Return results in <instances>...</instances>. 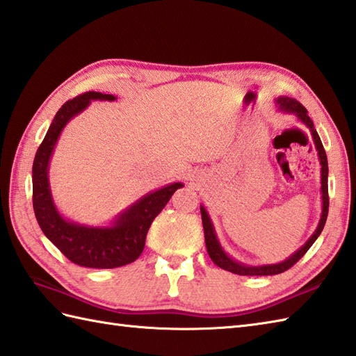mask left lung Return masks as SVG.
Instances as JSON below:
<instances>
[{
	"label": "left lung",
	"mask_w": 356,
	"mask_h": 356,
	"mask_svg": "<svg viewBox=\"0 0 356 356\" xmlns=\"http://www.w3.org/2000/svg\"><path fill=\"white\" fill-rule=\"evenodd\" d=\"M275 106H277V111L283 114H292L300 123H303L307 129L311 131V136L314 138L315 149L318 152V160L321 164V216L318 220V225L315 228V232L311 234V238L305 242L296 252L283 260L279 264H270V265H247L242 264L239 260L233 259L228 252L222 248L220 245L218 234L215 230V225L211 222V218L209 215L207 209L201 204V218H202V227H204V236H205V247H207L209 256L213 260V264L222 268L225 271H230L239 275H273V274H280L285 273L286 270L297 264L300 259L305 256V252L312 247V243L317 241L318 236L321 234L323 228H325L326 219H327V211H329V195H327V175H329V168H327V156L325 152V147H323L321 140L318 137L317 131L314 128V122L307 115L306 108L297 102L296 99H291L286 96H280L275 99Z\"/></svg>",
	"instance_id": "8db88e82"
}]
</instances>
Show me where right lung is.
Listing matches in <instances>:
<instances>
[{
  "instance_id": "right-lung-1",
  "label": "right lung",
  "mask_w": 356,
  "mask_h": 356,
  "mask_svg": "<svg viewBox=\"0 0 356 356\" xmlns=\"http://www.w3.org/2000/svg\"><path fill=\"white\" fill-rule=\"evenodd\" d=\"M114 102L113 94L85 92L67 104L54 115L31 169L33 183V210L39 227L71 262L86 268H117L128 265L143 252L146 234L172 195L183 183H172L141 196L128 209L117 213L106 225H86L65 218L54 204L49 168L54 147L65 126L83 113L91 102Z\"/></svg>"
}]
</instances>
